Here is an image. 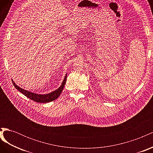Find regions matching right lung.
I'll list each match as a JSON object with an SVG mask.
<instances>
[{
    "instance_id": "add662e5",
    "label": "right lung",
    "mask_w": 153,
    "mask_h": 153,
    "mask_svg": "<svg viewBox=\"0 0 153 153\" xmlns=\"http://www.w3.org/2000/svg\"><path fill=\"white\" fill-rule=\"evenodd\" d=\"M66 78H67V74H66L65 77H64V80L62 82L61 85L57 89L51 92L50 93L45 94H36V93H34V92H32L30 91L25 90L24 89H22V88L20 87L18 85H17L13 80H12V82H13V85L15 86L16 89L19 91L21 93L27 96V98H29V99L36 101V102L42 103L50 102V101H52L58 98V97L60 96V94H61V92L64 89V87L65 85Z\"/></svg>"
}]
</instances>
